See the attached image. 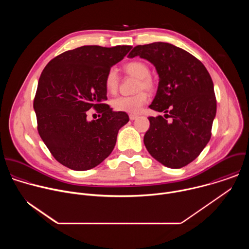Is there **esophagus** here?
Returning <instances> with one entry per match:
<instances>
[{"label":"esophagus","instance_id":"esophagus-1","mask_svg":"<svg viewBox=\"0 0 249 249\" xmlns=\"http://www.w3.org/2000/svg\"><path fill=\"white\" fill-rule=\"evenodd\" d=\"M129 118L130 120H136L138 118V115H135V114H130L129 115Z\"/></svg>","mask_w":249,"mask_h":249}]
</instances>
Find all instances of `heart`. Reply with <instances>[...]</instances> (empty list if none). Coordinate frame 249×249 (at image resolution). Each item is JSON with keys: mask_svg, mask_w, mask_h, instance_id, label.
<instances>
[{"mask_svg": "<svg viewBox=\"0 0 249 249\" xmlns=\"http://www.w3.org/2000/svg\"><path fill=\"white\" fill-rule=\"evenodd\" d=\"M125 72L133 77L138 78L137 90H153L155 84L153 79L150 77L151 71L147 64L141 61H132L125 65ZM104 86L106 90L109 93H115L119 86V76L115 68H111L104 79ZM148 100V94L145 91H139L133 95H121L111 100L112 107L116 111L126 113H137Z\"/></svg>", "mask_w": 249, "mask_h": 249, "instance_id": "1", "label": "heart"}]
</instances>
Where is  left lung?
<instances>
[{"mask_svg": "<svg viewBox=\"0 0 249 249\" xmlns=\"http://www.w3.org/2000/svg\"><path fill=\"white\" fill-rule=\"evenodd\" d=\"M136 56L152 63L159 75L157 94L149 107L172 118L167 122L160 115L150 117L144 144L164 166L183 167L200 155L210 141L217 112L214 84L197 58L172 44L138 45L128 55Z\"/></svg>", "mask_w": 249, "mask_h": 249, "instance_id": "8db88e82", "label": "left lung"}]
</instances>
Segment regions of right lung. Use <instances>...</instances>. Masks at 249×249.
<instances>
[{
  "instance_id": "obj_1",
  "label": "right lung",
  "mask_w": 249,
  "mask_h": 249,
  "mask_svg": "<svg viewBox=\"0 0 249 249\" xmlns=\"http://www.w3.org/2000/svg\"><path fill=\"white\" fill-rule=\"evenodd\" d=\"M132 46H82L66 51L44 68L33 108L38 133L52 156L73 170H88L113 151L118 131L129 121L126 112L108 104L104 79ZM94 108L100 118L89 122Z\"/></svg>"
}]
</instances>
